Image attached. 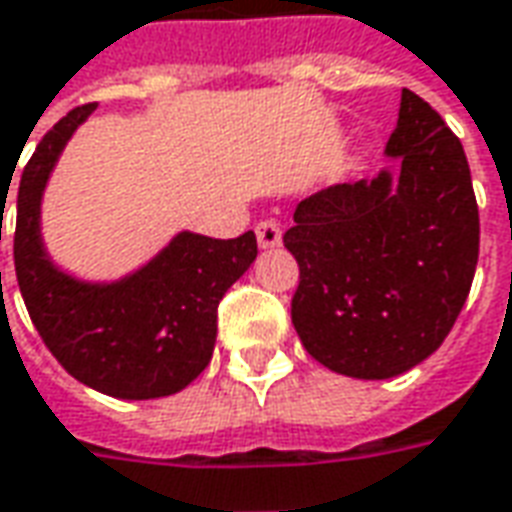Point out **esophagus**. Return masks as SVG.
<instances>
[{"label":"esophagus","instance_id":"1","mask_svg":"<svg viewBox=\"0 0 512 512\" xmlns=\"http://www.w3.org/2000/svg\"><path fill=\"white\" fill-rule=\"evenodd\" d=\"M257 232V244L263 246V249H274V246H280L282 244V230H280V224L274 219H266V221H260L255 227Z\"/></svg>","mask_w":512,"mask_h":512}]
</instances>
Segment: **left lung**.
Segmentation results:
<instances>
[{
	"instance_id": "8db88e82",
	"label": "left lung",
	"mask_w": 512,
	"mask_h": 512,
	"mask_svg": "<svg viewBox=\"0 0 512 512\" xmlns=\"http://www.w3.org/2000/svg\"><path fill=\"white\" fill-rule=\"evenodd\" d=\"M385 155L393 174L307 196L282 235L299 263L293 327L321 366L357 380L405 374L441 346L480 255L463 144L407 88Z\"/></svg>"
}]
</instances>
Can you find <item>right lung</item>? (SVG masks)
I'll list each match as a JSON object with an SVG mask.
<instances>
[{"label": "right lung", "mask_w": 512, "mask_h": 512, "mask_svg": "<svg viewBox=\"0 0 512 512\" xmlns=\"http://www.w3.org/2000/svg\"><path fill=\"white\" fill-rule=\"evenodd\" d=\"M94 110L74 107L57 121L21 171L13 235L21 296L74 380L116 399L171 396L210 363L221 296L255 263L257 238L252 230L230 241L180 232L116 282H82L60 271L41 241V196L63 146Z\"/></svg>", "instance_id": "right-lung-1"}]
</instances>
